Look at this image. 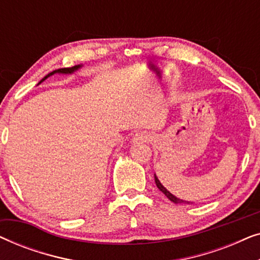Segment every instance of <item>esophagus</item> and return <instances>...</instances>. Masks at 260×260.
Here are the masks:
<instances>
[{"label":"esophagus","instance_id":"34e87169","mask_svg":"<svg viewBox=\"0 0 260 260\" xmlns=\"http://www.w3.org/2000/svg\"><path fill=\"white\" fill-rule=\"evenodd\" d=\"M151 141V135L147 133V131H140V133H136L133 137V142L135 143H145V142Z\"/></svg>","mask_w":260,"mask_h":260}]
</instances>
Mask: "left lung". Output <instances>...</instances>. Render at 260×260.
<instances>
[{
    "instance_id": "1",
    "label": "left lung",
    "mask_w": 260,
    "mask_h": 260,
    "mask_svg": "<svg viewBox=\"0 0 260 260\" xmlns=\"http://www.w3.org/2000/svg\"><path fill=\"white\" fill-rule=\"evenodd\" d=\"M155 182H156V186H157V188H158V189H159V190H161V191H162V193H163V194H165V195H166V197H167V198H168L170 201H173V202H174V204H181V202H187V201H183V200H181V199H177L176 197H174V195H173L172 193H169V191H168V190H167V189H166V188L162 186V184H161V182H159V181H158V179H157V177H156V176H155ZM188 204H189V202H188Z\"/></svg>"
}]
</instances>
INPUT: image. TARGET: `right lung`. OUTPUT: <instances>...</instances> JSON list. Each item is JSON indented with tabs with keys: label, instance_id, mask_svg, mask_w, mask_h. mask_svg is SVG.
<instances>
[{
	"label": "right lung",
	"instance_id": "1",
	"mask_svg": "<svg viewBox=\"0 0 260 260\" xmlns=\"http://www.w3.org/2000/svg\"><path fill=\"white\" fill-rule=\"evenodd\" d=\"M79 67H80V66H73V67H65V69H59V70H55V71H53V72H51V73H48V74H47V76H46V77L44 78V79H42V80L40 81V83H42V81H44V80H46V79H47V78H48V77H51V76H52V74H54V73H72V72H74V71H76V70H78V69H79ZM40 83H39V84H40Z\"/></svg>",
	"mask_w": 260,
	"mask_h": 260
}]
</instances>
